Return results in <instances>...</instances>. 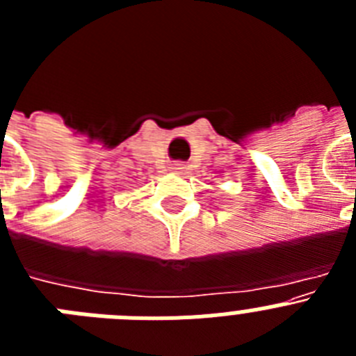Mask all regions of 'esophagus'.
<instances>
[{
	"mask_svg": "<svg viewBox=\"0 0 356 356\" xmlns=\"http://www.w3.org/2000/svg\"><path fill=\"white\" fill-rule=\"evenodd\" d=\"M176 169H181V168H176Z\"/></svg>",
	"mask_w": 356,
	"mask_h": 356,
	"instance_id": "obj_1",
	"label": "esophagus"
}]
</instances>
